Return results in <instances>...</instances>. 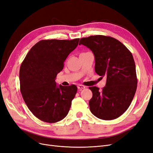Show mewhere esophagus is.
I'll list each match as a JSON object with an SVG mask.
<instances>
[{"label": "esophagus", "mask_w": 153, "mask_h": 153, "mask_svg": "<svg viewBox=\"0 0 153 153\" xmlns=\"http://www.w3.org/2000/svg\"><path fill=\"white\" fill-rule=\"evenodd\" d=\"M77 87H78V89H85V86L83 85H81V84H79V85H78Z\"/></svg>", "instance_id": "1"}]
</instances>
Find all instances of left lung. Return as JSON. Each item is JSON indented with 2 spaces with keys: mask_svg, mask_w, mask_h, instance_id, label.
I'll return each mask as SVG.
<instances>
[{
  "mask_svg": "<svg viewBox=\"0 0 153 153\" xmlns=\"http://www.w3.org/2000/svg\"><path fill=\"white\" fill-rule=\"evenodd\" d=\"M95 57V71L106 76V86L100 90L90 87L92 97L90 110L99 119L112 120L124 114L130 105L137 87L133 55L120 41L110 36H91L80 39Z\"/></svg>",
  "mask_w": 153,
  "mask_h": 153,
  "instance_id": "1",
  "label": "left lung"
}]
</instances>
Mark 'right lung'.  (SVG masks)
<instances>
[{"mask_svg":"<svg viewBox=\"0 0 153 153\" xmlns=\"http://www.w3.org/2000/svg\"><path fill=\"white\" fill-rule=\"evenodd\" d=\"M79 39L41 40L30 48L21 64L22 97L30 112L41 121L56 123L69 112L77 87H57L55 79Z\"/></svg>","mask_w":153,"mask_h":153,"instance_id":"right-lung-1","label":"right lung"}]
</instances>
